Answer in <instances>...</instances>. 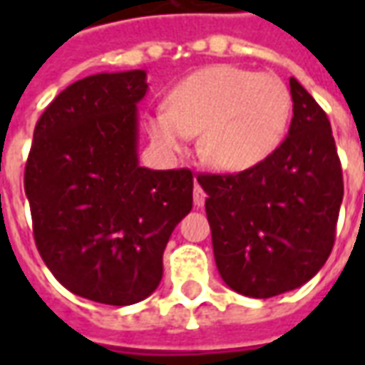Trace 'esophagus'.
<instances>
[{
  "instance_id": "esophagus-1",
  "label": "esophagus",
  "mask_w": 365,
  "mask_h": 365,
  "mask_svg": "<svg viewBox=\"0 0 365 365\" xmlns=\"http://www.w3.org/2000/svg\"><path fill=\"white\" fill-rule=\"evenodd\" d=\"M205 197H207V193L203 191V187L195 182V185H193V203H195V207L205 205Z\"/></svg>"
}]
</instances>
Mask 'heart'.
Segmentation results:
<instances>
[{"label":"heart","instance_id":"b5f03b06","mask_svg":"<svg viewBox=\"0 0 365 365\" xmlns=\"http://www.w3.org/2000/svg\"><path fill=\"white\" fill-rule=\"evenodd\" d=\"M289 88L274 74L232 64L193 72L170 91L168 107L148 117L152 140L178 154L201 133L199 150L211 166L245 172L268 160L287 133Z\"/></svg>","mask_w":365,"mask_h":365}]
</instances>
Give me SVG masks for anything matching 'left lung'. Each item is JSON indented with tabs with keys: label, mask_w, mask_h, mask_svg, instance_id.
<instances>
[{
	"label": "left lung",
	"mask_w": 365,
	"mask_h": 365,
	"mask_svg": "<svg viewBox=\"0 0 365 365\" xmlns=\"http://www.w3.org/2000/svg\"><path fill=\"white\" fill-rule=\"evenodd\" d=\"M293 119L277 150L238 174H199L222 282L268 299L307 283L330 256L344 183L327 113L289 78Z\"/></svg>",
	"instance_id": "1"
}]
</instances>
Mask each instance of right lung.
Wrapping results in <instances>:
<instances>
[{
	"mask_svg": "<svg viewBox=\"0 0 365 365\" xmlns=\"http://www.w3.org/2000/svg\"><path fill=\"white\" fill-rule=\"evenodd\" d=\"M144 70L93 74L60 91L36 123L25 166L38 252L68 291L133 305L162 279V254L193 207L190 170L138 164Z\"/></svg>",
	"mask_w": 365,
	"mask_h": 365,
	"instance_id": "add662e5",
	"label": "right lung"
}]
</instances>
